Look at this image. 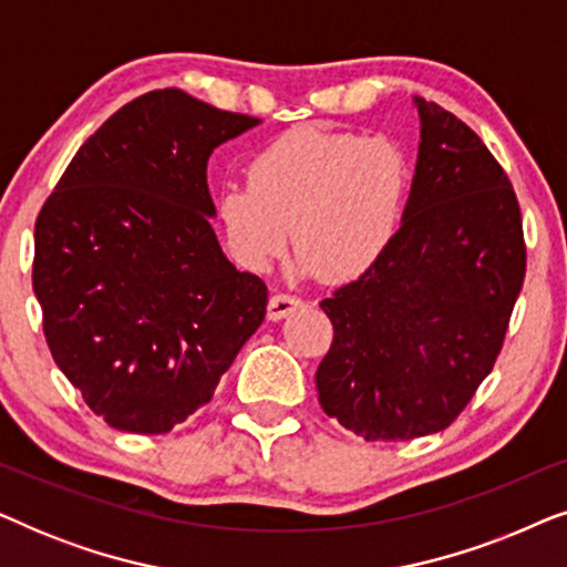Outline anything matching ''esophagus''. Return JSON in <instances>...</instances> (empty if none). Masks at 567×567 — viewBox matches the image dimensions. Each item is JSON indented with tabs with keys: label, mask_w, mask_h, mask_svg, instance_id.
<instances>
[{
	"label": "esophagus",
	"mask_w": 567,
	"mask_h": 567,
	"mask_svg": "<svg viewBox=\"0 0 567 567\" xmlns=\"http://www.w3.org/2000/svg\"><path fill=\"white\" fill-rule=\"evenodd\" d=\"M301 307H305V299H299L297 293H289V291L274 293L268 301V317L270 320H284V317H289Z\"/></svg>",
	"instance_id": "1"
}]
</instances>
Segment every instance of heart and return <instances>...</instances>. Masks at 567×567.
<instances>
[{"mask_svg":"<svg viewBox=\"0 0 567 567\" xmlns=\"http://www.w3.org/2000/svg\"><path fill=\"white\" fill-rule=\"evenodd\" d=\"M247 185H224L216 221L239 266L266 270L291 239L301 270L353 281L398 235L410 190L400 144L351 131L291 128L245 167Z\"/></svg>","mask_w":567,"mask_h":567,"instance_id":"1","label":"heart"}]
</instances>
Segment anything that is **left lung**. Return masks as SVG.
<instances>
[{"instance_id": "obj_1", "label": "left lung", "mask_w": 567, "mask_h": 567, "mask_svg": "<svg viewBox=\"0 0 567 567\" xmlns=\"http://www.w3.org/2000/svg\"><path fill=\"white\" fill-rule=\"evenodd\" d=\"M421 152L402 227L382 258L322 299L324 413L367 441L452 425L491 374L526 274L522 208L467 123L415 97Z\"/></svg>"}]
</instances>
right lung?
<instances>
[{
  "label": "right lung",
  "instance_id": "obj_1",
  "mask_svg": "<svg viewBox=\"0 0 567 567\" xmlns=\"http://www.w3.org/2000/svg\"><path fill=\"white\" fill-rule=\"evenodd\" d=\"M258 118L167 87L113 113L35 219L33 291L56 367L111 429L157 436L204 408L266 317L224 258L206 162Z\"/></svg>",
  "mask_w": 567,
  "mask_h": 567
}]
</instances>
